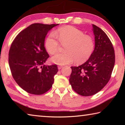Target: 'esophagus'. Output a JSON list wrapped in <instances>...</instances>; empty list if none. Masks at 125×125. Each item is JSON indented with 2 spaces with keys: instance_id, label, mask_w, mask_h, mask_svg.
Masks as SVG:
<instances>
[{
  "instance_id": "34e87169",
  "label": "esophagus",
  "mask_w": 125,
  "mask_h": 125,
  "mask_svg": "<svg viewBox=\"0 0 125 125\" xmlns=\"http://www.w3.org/2000/svg\"><path fill=\"white\" fill-rule=\"evenodd\" d=\"M63 68L62 65H58V69H61V68Z\"/></svg>"
}]
</instances>
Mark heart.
I'll use <instances>...</instances> for the list:
<instances>
[{
  "instance_id": "1",
  "label": "heart",
  "mask_w": 125,
  "mask_h": 125,
  "mask_svg": "<svg viewBox=\"0 0 125 125\" xmlns=\"http://www.w3.org/2000/svg\"><path fill=\"white\" fill-rule=\"evenodd\" d=\"M65 45V52L58 53L51 58L56 64L65 65L74 61L78 64L86 62L92 56L95 48L93 38L84 34L83 31L72 26H65L51 32L45 40L46 50L51 54L57 52L60 43Z\"/></svg>"
}]
</instances>
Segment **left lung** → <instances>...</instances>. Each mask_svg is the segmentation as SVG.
Returning a JSON list of instances; mask_svg holds the SVG:
<instances>
[{"mask_svg": "<svg viewBox=\"0 0 125 125\" xmlns=\"http://www.w3.org/2000/svg\"><path fill=\"white\" fill-rule=\"evenodd\" d=\"M95 48L87 61L78 67H71L69 83L82 96H92L102 89L111 78L115 62V51L105 32L92 24Z\"/></svg>", "mask_w": 125, "mask_h": 125, "instance_id": "obj_1", "label": "left lung"}]
</instances>
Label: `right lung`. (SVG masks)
<instances>
[{"instance_id":"right-lung-1","label":"right lung","mask_w":125,"mask_h":125,"mask_svg":"<svg viewBox=\"0 0 125 125\" xmlns=\"http://www.w3.org/2000/svg\"><path fill=\"white\" fill-rule=\"evenodd\" d=\"M59 24L35 23L17 35L10 47L9 64L16 83L30 94H43L49 90L58 72L56 64L46 65L49 57L45 47L46 36Z\"/></svg>"}]
</instances>
